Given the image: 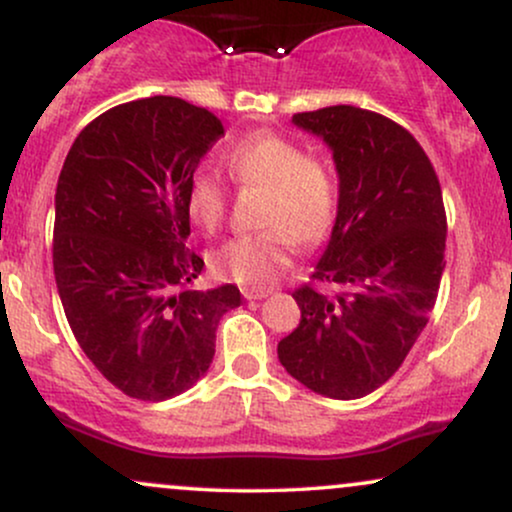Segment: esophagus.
<instances>
[{
    "label": "esophagus",
    "mask_w": 512,
    "mask_h": 512,
    "mask_svg": "<svg viewBox=\"0 0 512 512\" xmlns=\"http://www.w3.org/2000/svg\"><path fill=\"white\" fill-rule=\"evenodd\" d=\"M272 289H243V296L248 298V301H260V298H267Z\"/></svg>",
    "instance_id": "34e87169"
}]
</instances>
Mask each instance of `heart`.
Wrapping results in <instances>:
<instances>
[{
  "label": "heart",
  "mask_w": 512,
  "mask_h": 512,
  "mask_svg": "<svg viewBox=\"0 0 512 512\" xmlns=\"http://www.w3.org/2000/svg\"><path fill=\"white\" fill-rule=\"evenodd\" d=\"M226 168L240 192H262L255 236L228 240L211 252V269L221 279L248 289H264L284 272L293 257V240L315 248L337 221V182L320 158L308 156L291 139L257 132L226 151ZM190 221L202 231H219L228 195L214 168H199L185 195Z\"/></svg>",
  "instance_id": "1"
}]
</instances>
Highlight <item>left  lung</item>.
Instances as JSON below:
<instances>
[{
  "instance_id": "obj_1",
  "label": "left lung",
  "mask_w": 512,
  "mask_h": 512,
  "mask_svg": "<svg viewBox=\"0 0 512 512\" xmlns=\"http://www.w3.org/2000/svg\"><path fill=\"white\" fill-rule=\"evenodd\" d=\"M332 149L339 207L279 361L308 390L358 399L397 373L436 305L445 269L443 192L433 163L390 117L356 105L293 115Z\"/></svg>"
}]
</instances>
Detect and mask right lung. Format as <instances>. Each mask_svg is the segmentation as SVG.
<instances>
[{
  "instance_id": "right-lung-1",
  "label": "right lung",
  "mask_w": 512,
  "mask_h": 512,
  "mask_svg": "<svg viewBox=\"0 0 512 512\" xmlns=\"http://www.w3.org/2000/svg\"><path fill=\"white\" fill-rule=\"evenodd\" d=\"M223 137L207 108L151 96L81 129L55 192L52 267L88 361L127 397L163 402L207 373L238 286L197 291L185 195Z\"/></svg>"
}]
</instances>
